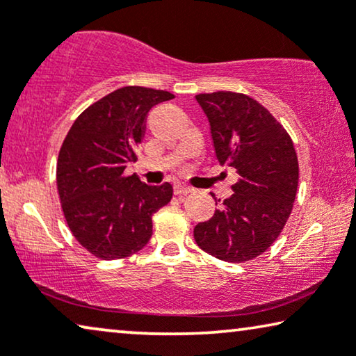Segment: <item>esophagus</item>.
Returning a JSON list of instances; mask_svg holds the SVG:
<instances>
[{
  "label": "esophagus",
  "mask_w": 356,
  "mask_h": 356,
  "mask_svg": "<svg viewBox=\"0 0 356 356\" xmlns=\"http://www.w3.org/2000/svg\"><path fill=\"white\" fill-rule=\"evenodd\" d=\"M173 191H175V194H178V196H181V194L193 193V188L191 186H186V184H175Z\"/></svg>",
  "instance_id": "1"
}]
</instances>
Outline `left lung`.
Instances as JSON below:
<instances>
[{
  "label": "left lung",
  "mask_w": 356,
  "mask_h": 356,
  "mask_svg": "<svg viewBox=\"0 0 356 356\" xmlns=\"http://www.w3.org/2000/svg\"><path fill=\"white\" fill-rule=\"evenodd\" d=\"M218 163L236 170L233 194L194 227L197 246L227 262L254 259L280 235L298 188V159L279 121L251 97L199 94Z\"/></svg>",
  "instance_id": "8db88e82"
}]
</instances>
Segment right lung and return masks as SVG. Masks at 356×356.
<instances>
[{
  "mask_svg": "<svg viewBox=\"0 0 356 356\" xmlns=\"http://www.w3.org/2000/svg\"><path fill=\"white\" fill-rule=\"evenodd\" d=\"M173 94L121 87L90 105L71 126L58 155L56 184L76 240L100 259L128 257L152 236V216L173 188L144 184L124 170L136 162L150 108Z\"/></svg>",
  "mask_w": 356,
  "mask_h": 356,
  "instance_id": "add662e5",
  "label": "right lung"
}]
</instances>
